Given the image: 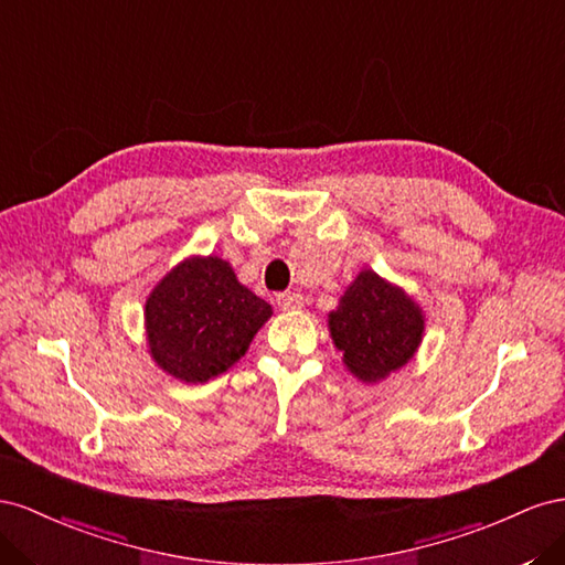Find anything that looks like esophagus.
<instances>
[{
	"label": "esophagus",
	"mask_w": 565,
	"mask_h": 565,
	"mask_svg": "<svg viewBox=\"0 0 565 565\" xmlns=\"http://www.w3.org/2000/svg\"><path fill=\"white\" fill-rule=\"evenodd\" d=\"M302 302H305L302 294H296V291H286L277 296V305L281 310H298L302 308Z\"/></svg>",
	"instance_id": "1"
}]
</instances>
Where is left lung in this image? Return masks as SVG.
Listing matches in <instances>:
<instances>
[{"label":"left lung","instance_id":"obj_1","mask_svg":"<svg viewBox=\"0 0 565 565\" xmlns=\"http://www.w3.org/2000/svg\"><path fill=\"white\" fill-rule=\"evenodd\" d=\"M329 327L350 372L379 381L409 362L422 343L424 317L399 288L364 269L329 315Z\"/></svg>","mask_w":565,"mask_h":565}]
</instances>
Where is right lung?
<instances>
[{
    "label": "right lung",
    "instance_id": "obj_1",
    "mask_svg": "<svg viewBox=\"0 0 565 565\" xmlns=\"http://www.w3.org/2000/svg\"><path fill=\"white\" fill-rule=\"evenodd\" d=\"M269 317V302L241 286L230 263L191 257L147 300L151 354L170 376L205 383L244 358Z\"/></svg>",
    "mask_w": 565,
    "mask_h": 565
}]
</instances>
